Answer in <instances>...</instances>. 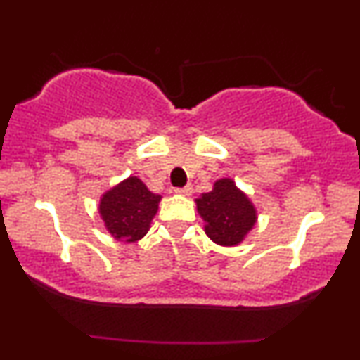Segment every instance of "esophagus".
Listing matches in <instances>:
<instances>
[{
  "label": "esophagus",
  "instance_id": "34e87169",
  "mask_svg": "<svg viewBox=\"0 0 360 360\" xmlns=\"http://www.w3.org/2000/svg\"><path fill=\"white\" fill-rule=\"evenodd\" d=\"M174 193L181 194V196H191L193 186L188 184V186H184V188H177V189H174Z\"/></svg>",
  "mask_w": 360,
  "mask_h": 360
}]
</instances>
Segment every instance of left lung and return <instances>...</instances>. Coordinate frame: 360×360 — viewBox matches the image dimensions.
<instances>
[{"label":"left lung","mask_w":360,"mask_h":360,"mask_svg":"<svg viewBox=\"0 0 360 360\" xmlns=\"http://www.w3.org/2000/svg\"><path fill=\"white\" fill-rule=\"evenodd\" d=\"M194 203L205 221V233L221 247H237L257 223V208L232 177L214 181L212 191L200 194Z\"/></svg>","instance_id":"obj_1"}]
</instances>
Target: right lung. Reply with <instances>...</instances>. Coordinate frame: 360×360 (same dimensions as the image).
Masks as SVG:
<instances>
[{"mask_svg":"<svg viewBox=\"0 0 360 360\" xmlns=\"http://www.w3.org/2000/svg\"><path fill=\"white\" fill-rule=\"evenodd\" d=\"M160 200L137 176H128L101 194L98 213L115 240L135 243L150 230Z\"/></svg>","mask_w":360,"mask_h":360,"instance_id":"add662e5","label":"right lung"}]
</instances>
